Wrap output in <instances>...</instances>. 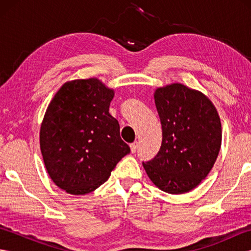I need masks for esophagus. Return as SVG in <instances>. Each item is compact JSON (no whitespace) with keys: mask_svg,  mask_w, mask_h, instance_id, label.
Wrapping results in <instances>:
<instances>
[{"mask_svg":"<svg viewBox=\"0 0 251 251\" xmlns=\"http://www.w3.org/2000/svg\"><path fill=\"white\" fill-rule=\"evenodd\" d=\"M137 149H138V142L136 141L134 143H131V145H130V151H131V153H135L137 151Z\"/></svg>","mask_w":251,"mask_h":251,"instance_id":"34e87169","label":"esophagus"}]
</instances>
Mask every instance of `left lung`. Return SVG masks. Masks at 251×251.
Masks as SVG:
<instances>
[{
	"label": "left lung",
	"instance_id": "8db88e82",
	"mask_svg": "<svg viewBox=\"0 0 251 251\" xmlns=\"http://www.w3.org/2000/svg\"><path fill=\"white\" fill-rule=\"evenodd\" d=\"M154 100L162 146L155 157L142 163L143 168L159 190L186 193L214 167L222 140L219 114L207 96L180 83L156 88Z\"/></svg>",
	"mask_w": 251,
	"mask_h": 251
}]
</instances>
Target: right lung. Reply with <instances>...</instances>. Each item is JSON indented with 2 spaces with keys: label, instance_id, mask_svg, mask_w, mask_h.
I'll list each match as a JSON object with an SVG mask.
<instances>
[{
  "label": "right lung",
  "instance_id": "1",
  "mask_svg": "<svg viewBox=\"0 0 251 251\" xmlns=\"http://www.w3.org/2000/svg\"><path fill=\"white\" fill-rule=\"evenodd\" d=\"M114 90L92 77L65 83L47 106L40 130L45 168L72 195L95 191L130 152L109 113Z\"/></svg>",
  "mask_w": 251,
  "mask_h": 251
}]
</instances>
